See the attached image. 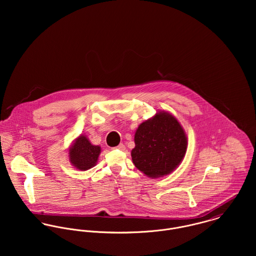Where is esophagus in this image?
Masks as SVG:
<instances>
[{"mask_svg": "<svg viewBox=\"0 0 256 256\" xmlns=\"http://www.w3.org/2000/svg\"><path fill=\"white\" fill-rule=\"evenodd\" d=\"M115 148H117V150H125V146H124L123 144H119V145L116 146Z\"/></svg>", "mask_w": 256, "mask_h": 256, "instance_id": "esophagus-1", "label": "esophagus"}]
</instances>
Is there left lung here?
I'll use <instances>...</instances> for the list:
<instances>
[{"mask_svg": "<svg viewBox=\"0 0 256 256\" xmlns=\"http://www.w3.org/2000/svg\"><path fill=\"white\" fill-rule=\"evenodd\" d=\"M131 156L135 166L150 178L172 172L182 162L187 137L178 119L166 111H158L136 130Z\"/></svg>", "mask_w": 256, "mask_h": 256, "instance_id": "1", "label": "left lung"}]
</instances>
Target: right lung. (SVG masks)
Segmentation results:
<instances>
[{
  "mask_svg": "<svg viewBox=\"0 0 256 256\" xmlns=\"http://www.w3.org/2000/svg\"><path fill=\"white\" fill-rule=\"evenodd\" d=\"M100 152V146L92 145L86 135H80L69 148V160L76 170H88L96 164Z\"/></svg>",
  "mask_w": 256,
  "mask_h": 256,
  "instance_id": "right-lung-1",
  "label": "right lung"
}]
</instances>
